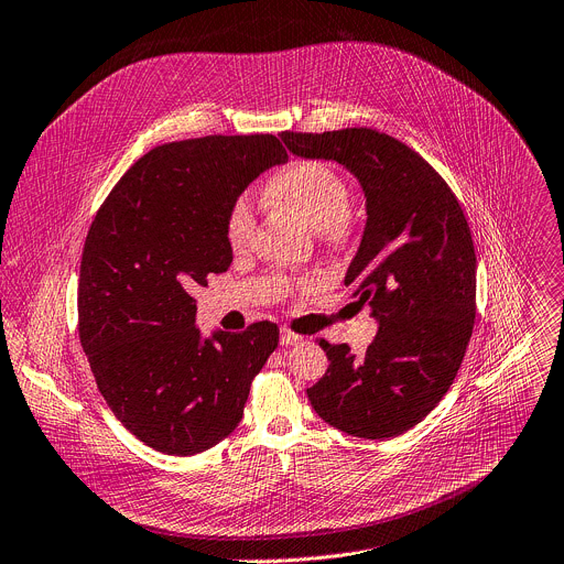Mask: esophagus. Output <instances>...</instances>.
Here are the masks:
<instances>
[{
  "mask_svg": "<svg viewBox=\"0 0 564 564\" xmlns=\"http://www.w3.org/2000/svg\"><path fill=\"white\" fill-rule=\"evenodd\" d=\"M301 341H303L301 335H296V333L290 330V328H281V344H283V346H296V344H301Z\"/></svg>",
  "mask_w": 564,
  "mask_h": 564,
  "instance_id": "obj_1",
  "label": "esophagus"
}]
</instances>
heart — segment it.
Returning <instances> with one entry per match:
<instances>
[{
	"instance_id": "b5f03b06",
	"label": "heart",
	"mask_w": 564,
	"mask_h": 564,
	"mask_svg": "<svg viewBox=\"0 0 564 564\" xmlns=\"http://www.w3.org/2000/svg\"><path fill=\"white\" fill-rule=\"evenodd\" d=\"M268 202L299 216L328 240H341L350 231V193L335 169L315 160H292L276 169L263 186ZM253 229L247 197H236L223 220L227 245L242 249Z\"/></svg>"
}]
</instances>
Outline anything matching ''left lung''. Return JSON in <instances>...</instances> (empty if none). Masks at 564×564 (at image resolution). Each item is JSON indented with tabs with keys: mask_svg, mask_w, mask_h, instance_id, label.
Masks as SVG:
<instances>
[{
	"mask_svg": "<svg viewBox=\"0 0 564 564\" xmlns=\"http://www.w3.org/2000/svg\"><path fill=\"white\" fill-rule=\"evenodd\" d=\"M290 152L333 160L362 184L367 227L344 283L371 305L378 335L365 357L319 341L328 371L308 389L315 412L360 438L419 425L464 362L477 313V256L447 182L402 141L373 128L281 132Z\"/></svg>",
	"mask_w": 564,
	"mask_h": 564,
	"instance_id": "obj_1",
	"label": "left lung"
}]
</instances>
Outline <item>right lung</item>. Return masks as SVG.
Returning <instances> with one entry per match:
<instances>
[{
  "instance_id": "1",
  "label": "right lung",
  "mask_w": 564,
  "mask_h": 564,
  "mask_svg": "<svg viewBox=\"0 0 564 564\" xmlns=\"http://www.w3.org/2000/svg\"><path fill=\"white\" fill-rule=\"evenodd\" d=\"M274 134H212L152 148L110 191L87 231L78 335L100 395L148 447L188 456L229 436L279 328L202 339L193 292L227 272L229 204L285 164Z\"/></svg>"
}]
</instances>
